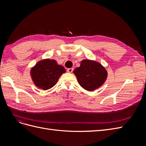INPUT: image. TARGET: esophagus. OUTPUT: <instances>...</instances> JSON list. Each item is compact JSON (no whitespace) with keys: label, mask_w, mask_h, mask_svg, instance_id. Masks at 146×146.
<instances>
[{"label":"esophagus","mask_w":146,"mask_h":146,"mask_svg":"<svg viewBox=\"0 0 146 146\" xmlns=\"http://www.w3.org/2000/svg\"><path fill=\"white\" fill-rule=\"evenodd\" d=\"M73 70H74V68H69V69H68V72H69V73H71V72H72V71H73Z\"/></svg>","instance_id":"34e87169"}]
</instances>
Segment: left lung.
I'll list each match as a JSON object with an SVG mask.
<instances>
[{
  "label": "left lung",
  "mask_w": 146,
  "mask_h": 146,
  "mask_svg": "<svg viewBox=\"0 0 146 146\" xmlns=\"http://www.w3.org/2000/svg\"><path fill=\"white\" fill-rule=\"evenodd\" d=\"M73 73L83 89L93 91L98 89L105 82L108 72L100 63L94 60H83L80 67L75 69Z\"/></svg>",
  "instance_id": "left-lung-1"
}]
</instances>
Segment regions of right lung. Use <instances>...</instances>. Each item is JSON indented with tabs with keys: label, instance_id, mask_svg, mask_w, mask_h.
I'll return each instance as SVG.
<instances>
[{
	"label": "right lung",
	"instance_id": "1",
	"mask_svg": "<svg viewBox=\"0 0 146 146\" xmlns=\"http://www.w3.org/2000/svg\"><path fill=\"white\" fill-rule=\"evenodd\" d=\"M63 66L58 64L54 59H43L39 61L30 69V76L37 88L47 90L54 86L59 78L65 73Z\"/></svg>",
	"mask_w": 146,
	"mask_h": 146
}]
</instances>
